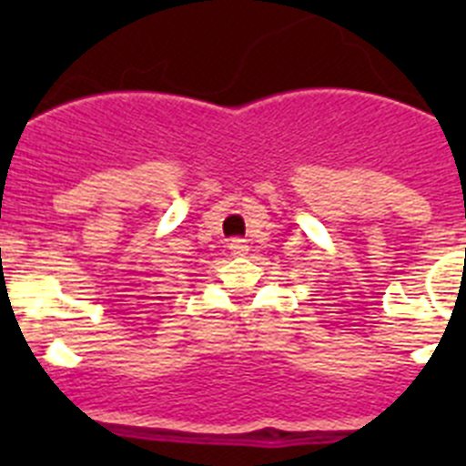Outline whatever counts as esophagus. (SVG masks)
<instances>
[{
	"instance_id": "34e87169",
	"label": "esophagus",
	"mask_w": 466,
	"mask_h": 466,
	"mask_svg": "<svg viewBox=\"0 0 466 466\" xmlns=\"http://www.w3.org/2000/svg\"><path fill=\"white\" fill-rule=\"evenodd\" d=\"M228 249L233 257H240V254H247V249H249V247H247V242L240 240V238H230Z\"/></svg>"
}]
</instances>
